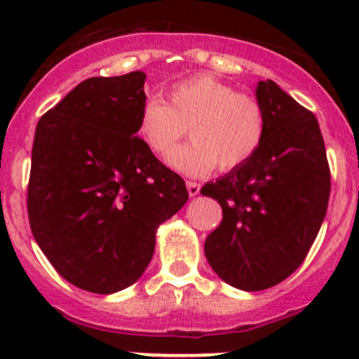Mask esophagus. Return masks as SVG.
<instances>
[{
	"instance_id": "1",
	"label": "esophagus",
	"mask_w": 359,
	"mask_h": 359,
	"mask_svg": "<svg viewBox=\"0 0 359 359\" xmlns=\"http://www.w3.org/2000/svg\"><path fill=\"white\" fill-rule=\"evenodd\" d=\"M199 189H201V187H199V183L187 182V190H189L190 198H194V196H198L199 194Z\"/></svg>"
}]
</instances>
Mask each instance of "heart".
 <instances>
[{
  "instance_id": "obj_1",
  "label": "heart",
  "mask_w": 359,
  "mask_h": 359,
  "mask_svg": "<svg viewBox=\"0 0 359 359\" xmlns=\"http://www.w3.org/2000/svg\"><path fill=\"white\" fill-rule=\"evenodd\" d=\"M191 128L193 142L173 150ZM138 136L156 156L169 158L172 169L189 176H205L219 165L223 172L248 163L262 147L268 116L253 95L212 75L177 82L167 102L151 97L138 116Z\"/></svg>"
}]
</instances>
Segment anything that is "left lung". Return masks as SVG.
Wrapping results in <instances>:
<instances>
[{"label":"left lung","instance_id":"obj_1","mask_svg":"<svg viewBox=\"0 0 359 359\" xmlns=\"http://www.w3.org/2000/svg\"><path fill=\"white\" fill-rule=\"evenodd\" d=\"M257 100L268 116L262 147L248 163L201 189L223 208L205 255L219 277L244 291L277 286L302 264L331 194L316 116L273 81L259 82Z\"/></svg>","mask_w":359,"mask_h":359}]
</instances>
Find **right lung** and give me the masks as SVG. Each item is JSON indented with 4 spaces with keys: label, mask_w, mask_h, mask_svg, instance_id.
<instances>
[{
    "label": "right lung",
    "mask_w": 359,
    "mask_h": 359,
    "mask_svg": "<svg viewBox=\"0 0 359 359\" xmlns=\"http://www.w3.org/2000/svg\"><path fill=\"white\" fill-rule=\"evenodd\" d=\"M145 73L91 77L37 122L28 221L73 286L109 294L151 262L156 228L189 199L185 182L136 136Z\"/></svg>",
    "instance_id": "right-lung-1"
}]
</instances>
